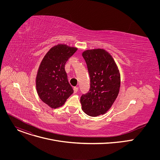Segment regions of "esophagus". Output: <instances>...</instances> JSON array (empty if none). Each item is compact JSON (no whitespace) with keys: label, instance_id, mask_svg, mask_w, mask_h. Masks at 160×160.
I'll list each match as a JSON object with an SVG mask.
<instances>
[{"label":"esophagus","instance_id":"34e87169","mask_svg":"<svg viewBox=\"0 0 160 160\" xmlns=\"http://www.w3.org/2000/svg\"><path fill=\"white\" fill-rule=\"evenodd\" d=\"M73 90H74V93H77L78 92V88L75 87L73 88Z\"/></svg>","mask_w":160,"mask_h":160}]
</instances>
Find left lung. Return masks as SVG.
<instances>
[{"label":"left lung","instance_id":"1","mask_svg":"<svg viewBox=\"0 0 160 160\" xmlns=\"http://www.w3.org/2000/svg\"><path fill=\"white\" fill-rule=\"evenodd\" d=\"M90 78L88 93L80 98L82 109L87 115H102L111 108L120 88V73L112 56L103 49L82 52Z\"/></svg>","mask_w":160,"mask_h":160}]
</instances>
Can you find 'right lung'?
Listing matches in <instances>:
<instances>
[{
  "label": "right lung",
  "mask_w": 160,
  "mask_h": 160,
  "mask_svg": "<svg viewBox=\"0 0 160 160\" xmlns=\"http://www.w3.org/2000/svg\"><path fill=\"white\" fill-rule=\"evenodd\" d=\"M77 49L66 44H58L49 50L40 62L35 80L37 92L40 99L52 109L64 105L73 93L64 67Z\"/></svg>",
  "instance_id": "1"
}]
</instances>
